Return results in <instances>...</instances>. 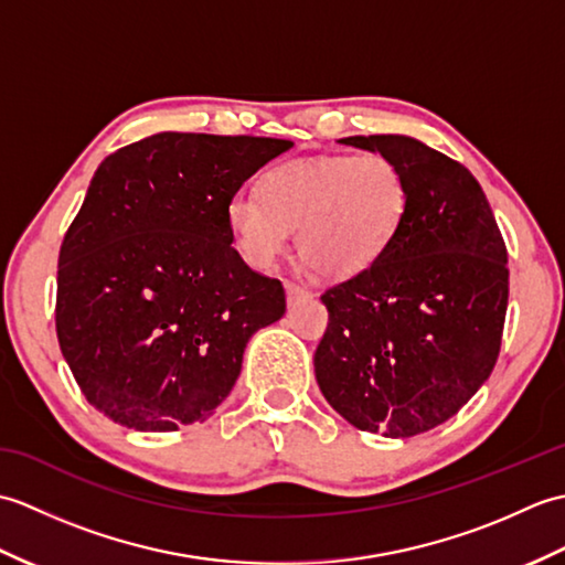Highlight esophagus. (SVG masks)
Listing matches in <instances>:
<instances>
[{"label":"esophagus","instance_id":"34e87169","mask_svg":"<svg viewBox=\"0 0 565 565\" xmlns=\"http://www.w3.org/2000/svg\"><path fill=\"white\" fill-rule=\"evenodd\" d=\"M284 286H286V298H289V306H291V303H296L298 298L308 296V291L303 289V286H298V284H294V281H286Z\"/></svg>","mask_w":565,"mask_h":565}]
</instances>
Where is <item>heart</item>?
I'll return each mask as SVG.
<instances>
[{
    "label": "heart",
    "mask_w": 565,
    "mask_h": 565,
    "mask_svg": "<svg viewBox=\"0 0 565 565\" xmlns=\"http://www.w3.org/2000/svg\"><path fill=\"white\" fill-rule=\"evenodd\" d=\"M407 201V179L386 154H326L271 167L259 179V199L235 194L225 218L249 267H271L296 231L306 267L322 279H352L388 249Z\"/></svg>",
    "instance_id": "heart-1"
}]
</instances>
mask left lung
Wrapping results in <instances>:
<instances>
[{
  "label": "left lung",
  "instance_id": "left-lung-1",
  "mask_svg": "<svg viewBox=\"0 0 565 565\" xmlns=\"http://www.w3.org/2000/svg\"><path fill=\"white\" fill-rule=\"evenodd\" d=\"M344 146L401 167L411 201L388 249L322 294L316 379L347 423L415 437L447 423L493 371L508 313V249L476 177L407 136Z\"/></svg>",
  "mask_w": 565,
  "mask_h": 565
}]
</instances>
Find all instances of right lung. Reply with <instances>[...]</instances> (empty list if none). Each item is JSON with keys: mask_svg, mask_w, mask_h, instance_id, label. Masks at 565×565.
Segmentation results:
<instances>
[{"mask_svg": "<svg viewBox=\"0 0 565 565\" xmlns=\"http://www.w3.org/2000/svg\"><path fill=\"white\" fill-rule=\"evenodd\" d=\"M294 146L252 136L158 134L109 154L57 257L55 330L89 405L138 431L213 415L252 334L279 320V279L233 247L225 209Z\"/></svg>", "mask_w": 565, "mask_h": 565, "instance_id": "add662e5", "label": "right lung"}]
</instances>
